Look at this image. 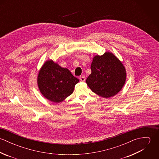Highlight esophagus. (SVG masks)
<instances>
[{
	"label": "esophagus",
	"instance_id": "34e87169",
	"mask_svg": "<svg viewBox=\"0 0 159 159\" xmlns=\"http://www.w3.org/2000/svg\"><path fill=\"white\" fill-rule=\"evenodd\" d=\"M80 80L82 82H84L86 81V77L84 76H81L80 77Z\"/></svg>",
	"mask_w": 159,
	"mask_h": 159
}]
</instances>
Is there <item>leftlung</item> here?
I'll return each instance as SVG.
<instances>
[{
    "mask_svg": "<svg viewBox=\"0 0 159 159\" xmlns=\"http://www.w3.org/2000/svg\"><path fill=\"white\" fill-rule=\"evenodd\" d=\"M91 75L86 82L92 92L104 98L115 95L124 86L125 69L120 61L110 52L95 56L91 64Z\"/></svg>",
    "mask_w": 159,
    "mask_h": 159,
    "instance_id": "obj_1",
    "label": "left lung"
}]
</instances>
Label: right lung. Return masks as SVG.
<instances>
[{"label": "right lung", "mask_w": 159, "mask_h": 159, "mask_svg": "<svg viewBox=\"0 0 159 159\" xmlns=\"http://www.w3.org/2000/svg\"><path fill=\"white\" fill-rule=\"evenodd\" d=\"M79 80L67 68H62L52 61H48L38 76V86L42 95L49 100L59 103L71 95Z\"/></svg>", "instance_id": "right-lung-1"}]
</instances>
